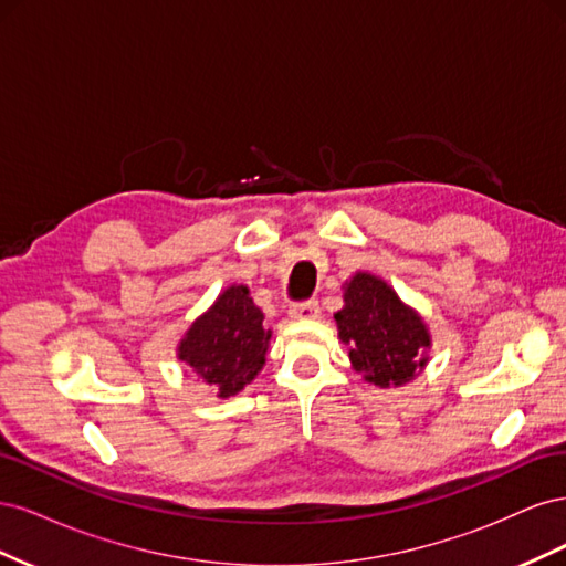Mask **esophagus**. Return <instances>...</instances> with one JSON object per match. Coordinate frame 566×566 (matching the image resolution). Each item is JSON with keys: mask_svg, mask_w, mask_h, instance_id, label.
<instances>
[{"mask_svg": "<svg viewBox=\"0 0 566 566\" xmlns=\"http://www.w3.org/2000/svg\"><path fill=\"white\" fill-rule=\"evenodd\" d=\"M318 314H321L318 302H314V300L290 306V318H295V321H314V318H318Z\"/></svg>", "mask_w": 566, "mask_h": 566, "instance_id": "1", "label": "esophagus"}]
</instances>
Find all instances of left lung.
<instances>
[{"mask_svg":"<svg viewBox=\"0 0 566 566\" xmlns=\"http://www.w3.org/2000/svg\"><path fill=\"white\" fill-rule=\"evenodd\" d=\"M342 290L345 306L333 318L352 368L380 389L416 380L432 349L424 318L375 273L356 271Z\"/></svg>","mask_w":566,"mask_h":566,"instance_id":"left-lung-1","label":"left lung"}]
</instances>
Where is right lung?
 <instances>
[{
  "label": "right lung",
  "instance_id": "right-lung-1",
  "mask_svg": "<svg viewBox=\"0 0 566 566\" xmlns=\"http://www.w3.org/2000/svg\"><path fill=\"white\" fill-rule=\"evenodd\" d=\"M271 331L250 297V287L233 283L219 293L177 345V358L217 399L235 397L266 364Z\"/></svg>",
  "mask_w": 566,
  "mask_h": 566
}]
</instances>
